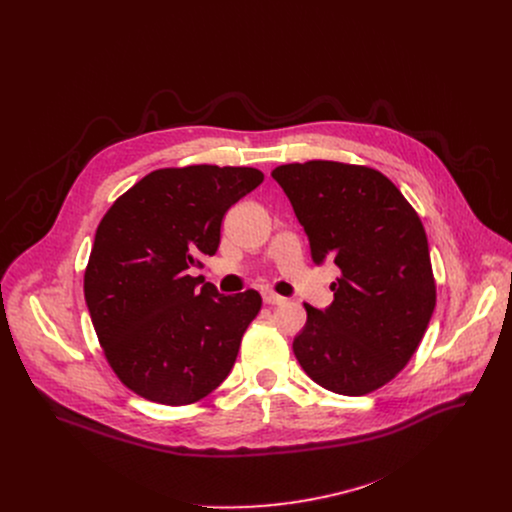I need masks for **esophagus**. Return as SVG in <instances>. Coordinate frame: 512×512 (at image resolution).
Here are the masks:
<instances>
[{"mask_svg": "<svg viewBox=\"0 0 512 512\" xmlns=\"http://www.w3.org/2000/svg\"><path fill=\"white\" fill-rule=\"evenodd\" d=\"M263 302H265L267 306H279V304L285 302V298L279 296V294H275V291H263Z\"/></svg>", "mask_w": 512, "mask_h": 512, "instance_id": "obj_1", "label": "esophagus"}]
</instances>
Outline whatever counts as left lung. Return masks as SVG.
<instances>
[{"instance_id": "obj_1", "label": "left lung", "mask_w": 512, "mask_h": 512, "mask_svg": "<svg viewBox=\"0 0 512 512\" xmlns=\"http://www.w3.org/2000/svg\"><path fill=\"white\" fill-rule=\"evenodd\" d=\"M271 176L308 233L312 259L340 277L326 310L308 322L294 354L320 387L348 397L393 381L417 350L435 308L425 229L401 190L369 166L312 160Z\"/></svg>"}]
</instances>
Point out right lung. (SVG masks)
Listing matches in <instances>:
<instances>
[{"instance_id":"right-lung-1","label":"right lung","mask_w":512,"mask_h":512,"mask_svg":"<svg viewBox=\"0 0 512 512\" xmlns=\"http://www.w3.org/2000/svg\"><path fill=\"white\" fill-rule=\"evenodd\" d=\"M261 182L257 168H162L101 218L85 300L109 367L139 397L190 405L231 373L261 296L200 288L188 269L216 253L225 212Z\"/></svg>"}]
</instances>
